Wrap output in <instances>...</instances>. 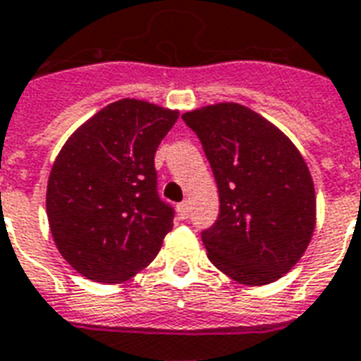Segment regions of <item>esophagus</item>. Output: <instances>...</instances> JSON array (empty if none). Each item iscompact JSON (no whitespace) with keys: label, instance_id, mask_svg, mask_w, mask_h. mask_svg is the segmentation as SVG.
I'll use <instances>...</instances> for the list:
<instances>
[{"label":"esophagus","instance_id":"esophagus-1","mask_svg":"<svg viewBox=\"0 0 361 361\" xmlns=\"http://www.w3.org/2000/svg\"><path fill=\"white\" fill-rule=\"evenodd\" d=\"M178 214H180V218H183V220L188 218L189 216V202L188 201H183L178 204Z\"/></svg>","mask_w":361,"mask_h":361}]
</instances>
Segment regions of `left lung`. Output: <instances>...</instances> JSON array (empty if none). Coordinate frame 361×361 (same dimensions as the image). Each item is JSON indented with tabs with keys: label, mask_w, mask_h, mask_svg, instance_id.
I'll use <instances>...</instances> for the list:
<instances>
[{
	"label": "left lung",
	"mask_w": 361,
	"mask_h": 361,
	"mask_svg": "<svg viewBox=\"0 0 361 361\" xmlns=\"http://www.w3.org/2000/svg\"><path fill=\"white\" fill-rule=\"evenodd\" d=\"M214 173L220 214L201 237L216 268L245 285L283 277L316 224L306 162L274 124L237 103L185 113Z\"/></svg>",
	"instance_id": "obj_1"
}]
</instances>
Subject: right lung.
Masks as SVG:
<instances>
[{
	"mask_svg": "<svg viewBox=\"0 0 361 361\" xmlns=\"http://www.w3.org/2000/svg\"><path fill=\"white\" fill-rule=\"evenodd\" d=\"M176 120V111L122 99L61 149L47 218L59 252L87 279L126 281L159 255L176 210L160 199L154 153Z\"/></svg>",
	"mask_w": 361,
	"mask_h": 361,
	"instance_id": "1",
	"label": "right lung"
}]
</instances>
